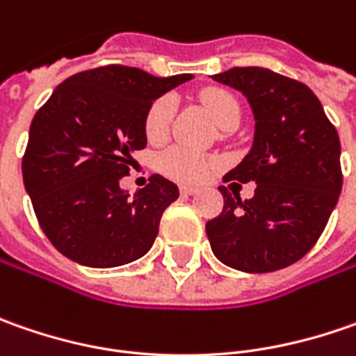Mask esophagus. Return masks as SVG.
Instances as JSON below:
<instances>
[{
  "label": "esophagus",
  "mask_w": 356,
  "mask_h": 356,
  "mask_svg": "<svg viewBox=\"0 0 356 356\" xmlns=\"http://www.w3.org/2000/svg\"><path fill=\"white\" fill-rule=\"evenodd\" d=\"M200 190L198 188H194V186H180V194L182 196H194V194H198Z\"/></svg>",
  "instance_id": "obj_1"
}]
</instances>
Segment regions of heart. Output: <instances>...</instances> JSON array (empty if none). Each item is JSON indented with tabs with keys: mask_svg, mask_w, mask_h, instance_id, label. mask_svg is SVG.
Wrapping results in <instances>:
<instances>
[{
	"mask_svg": "<svg viewBox=\"0 0 356 356\" xmlns=\"http://www.w3.org/2000/svg\"><path fill=\"white\" fill-rule=\"evenodd\" d=\"M200 101L216 120L218 127L229 129L238 127L241 108L238 99L224 89H206L200 95ZM176 115V101L170 95H164L148 106L144 115V134L150 143H162L170 132L172 118ZM158 168L168 178L178 182L196 184L206 180L216 168L218 160L212 156H204L200 152L188 150L184 146H172L158 158Z\"/></svg>",
	"mask_w": 356,
	"mask_h": 356,
	"instance_id": "b5f03b06",
	"label": "heart"
}]
</instances>
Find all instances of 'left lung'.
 <instances>
[{"label":"left lung","mask_w":356,"mask_h":356,"mask_svg":"<svg viewBox=\"0 0 356 356\" xmlns=\"http://www.w3.org/2000/svg\"><path fill=\"white\" fill-rule=\"evenodd\" d=\"M212 79L241 90L255 115L253 148L224 182L257 186L243 202L220 186L224 210L206 234L222 264L277 271L317 243L335 208L343 186L339 134L315 92L295 79L264 67H234Z\"/></svg>","instance_id":"obj_1"}]
</instances>
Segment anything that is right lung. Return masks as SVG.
<instances>
[{
    "mask_svg": "<svg viewBox=\"0 0 356 356\" xmlns=\"http://www.w3.org/2000/svg\"><path fill=\"white\" fill-rule=\"evenodd\" d=\"M188 79L104 65L63 81L35 113L23 182L43 234L65 257L117 267L152 248L178 188L152 174L129 198L118 182L129 176L130 154L146 148L148 106Z\"/></svg>",
    "mask_w": 356,
    "mask_h": 356,
    "instance_id": "1",
    "label": "right lung"
}]
</instances>
